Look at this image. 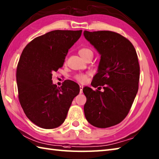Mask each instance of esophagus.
Instances as JSON below:
<instances>
[{
    "label": "esophagus",
    "mask_w": 159,
    "mask_h": 159,
    "mask_svg": "<svg viewBox=\"0 0 159 159\" xmlns=\"http://www.w3.org/2000/svg\"><path fill=\"white\" fill-rule=\"evenodd\" d=\"M83 86L80 85V94L83 93Z\"/></svg>",
    "instance_id": "1"
}]
</instances>
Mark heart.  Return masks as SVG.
<instances>
[{
	"label": "heart",
	"instance_id": "heart-1",
	"mask_svg": "<svg viewBox=\"0 0 159 159\" xmlns=\"http://www.w3.org/2000/svg\"><path fill=\"white\" fill-rule=\"evenodd\" d=\"M79 53L80 56H81L82 58L85 60L87 57L89 56H93V52L92 51V50L89 49V48H82L79 51ZM88 74H77L74 76L75 79L77 80L78 81H79L80 83H84L88 79Z\"/></svg>",
	"mask_w": 159,
	"mask_h": 159
}]
</instances>
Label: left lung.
<instances>
[{
	"mask_svg": "<svg viewBox=\"0 0 159 159\" xmlns=\"http://www.w3.org/2000/svg\"><path fill=\"white\" fill-rule=\"evenodd\" d=\"M83 34L101 55L91 83L98 89H83L87 98L85 116L92 126L111 127L126 117L137 94L140 65L136 51L128 39L115 32L85 30Z\"/></svg>",
	"mask_w": 159,
	"mask_h": 159,
	"instance_id": "obj_1",
	"label": "left lung"
}]
</instances>
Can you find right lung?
I'll use <instances>...</instances> for the list:
<instances>
[{"mask_svg":"<svg viewBox=\"0 0 159 159\" xmlns=\"http://www.w3.org/2000/svg\"><path fill=\"white\" fill-rule=\"evenodd\" d=\"M82 30H56L39 36L24 48L16 69L19 100L25 115L41 128L58 127L64 122L79 85L65 80L53 84L52 74L64 64L68 51Z\"/></svg>","mask_w":159,"mask_h":159,"instance_id":"right-lung-1","label":"right lung"}]
</instances>
